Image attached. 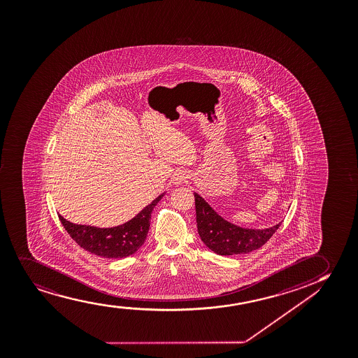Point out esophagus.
Wrapping results in <instances>:
<instances>
[{
  "label": "esophagus",
  "instance_id": "esophagus-1",
  "mask_svg": "<svg viewBox=\"0 0 358 358\" xmlns=\"http://www.w3.org/2000/svg\"><path fill=\"white\" fill-rule=\"evenodd\" d=\"M185 180H187V175L182 171H178L173 175V181L175 185H182V183H185Z\"/></svg>",
  "mask_w": 358,
  "mask_h": 358
}]
</instances>
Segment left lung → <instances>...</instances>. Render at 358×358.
I'll return each mask as SVG.
<instances>
[{"label":"left lung","instance_id":"1","mask_svg":"<svg viewBox=\"0 0 358 358\" xmlns=\"http://www.w3.org/2000/svg\"><path fill=\"white\" fill-rule=\"evenodd\" d=\"M198 233L210 250L221 256L248 253L268 243L281 223L266 229H248L223 220L200 195L194 193Z\"/></svg>","mask_w":358,"mask_h":358}]
</instances>
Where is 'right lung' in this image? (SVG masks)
I'll list each match as a JSON object with an SVG mask.
<instances>
[{"label": "right lung", "instance_id": "1", "mask_svg": "<svg viewBox=\"0 0 358 358\" xmlns=\"http://www.w3.org/2000/svg\"><path fill=\"white\" fill-rule=\"evenodd\" d=\"M163 196L164 193L147 205L133 220L113 228L75 224L66 221L62 215H59V220L71 238L85 251L103 258H124L131 256L145 243L150 229V213Z\"/></svg>", "mask_w": 358, "mask_h": 358}]
</instances>
